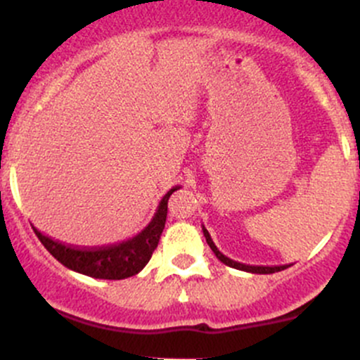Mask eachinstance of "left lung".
Here are the masks:
<instances>
[{"mask_svg": "<svg viewBox=\"0 0 360 360\" xmlns=\"http://www.w3.org/2000/svg\"><path fill=\"white\" fill-rule=\"evenodd\" d=\"M202 231H203V237H205L207 244H209V248L212 249L214 254H216L217 259H219L221 263L226 264V266L237 268V270H242V271H249V274H259V275L275 274V271H282V270H285V268H288V264H282V266H252V264H244V263H238V261L230 259V257L224 256V254L216 248V244L212 242V238H210L209 231L205 230V226H202Z\"/></svg>", "mask_w": 360, "mask_h": 360, "instance_id": "1", "label": "left lung"}]
</instances>
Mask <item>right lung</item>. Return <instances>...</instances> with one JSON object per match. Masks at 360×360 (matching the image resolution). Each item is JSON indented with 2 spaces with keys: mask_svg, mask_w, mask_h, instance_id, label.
Wrapping results in <instances>:
<instances>
[{
  "mask_svg": "<svg viewBox=\"0 0 360 360\" xmlns=\"http://www.w3.org/2000/svg\"><path fill=\"white\" fill-rule=\"evenodd\" d=\"M176 190H179V186L172 188V190L163 195L153 219L150 221V224L144 230H141L136 237L129 238V240L108 245V248H69V245L45 237L36 228H32V230H34L39 242L45 245V249L69 270L92 278L122 281V278H129L132 275L139 274L146 266L148 261L151 259V254L157 249L160 235L165 228L167 202H169L170 195Z\"/></svg>",
  "mask_w": 360,
  "mask_h": 360,
  "instance_id": "1",
  "label": "right lung"
}]
</instances>
